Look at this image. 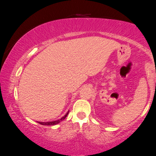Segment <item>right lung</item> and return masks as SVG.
Listing matches in <instances>:
<instances>
[{
	"instance_id": "add662e5",
	"label": "right lung",
	"mask_w": 156,
	"mask_h": 156,
	"mask_svg": "<svg viewBox=\"0 0 156 156\" xmlns=\"http://www.w3.org/2000/svg\"><path fill=\"white\" fill-rule=\"evenodd\" d=\"M69 111H68V112H67V114H66L65 116H64L63 117H62L61 119H58V120L53 121H48V122H40V121H37V123H39L40 124H41V125H44V126H54V125H56V124H57V123H60L61 121H62L64 119H65L66 117H67L68 114H69Z\"/></svg>"
}]
</instances>
